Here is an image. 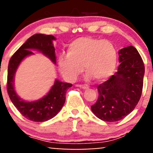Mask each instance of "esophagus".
<instances>
[{"label": "esophagus", "mask_w": 153, "mask_h": 153, "mask_svg": "<svg viewBox=\"0 0 153 153\" xmlns=\"http://www.w3.org/2000/svg\"><path fill=\"white\" fill-rule=\"evenodd\" d=\"M78 86L80 88H82V89H89V86H87L86 84H79V85H78Z\"/></svg>", "instance_id": "esophagus-1"}]
</instances>
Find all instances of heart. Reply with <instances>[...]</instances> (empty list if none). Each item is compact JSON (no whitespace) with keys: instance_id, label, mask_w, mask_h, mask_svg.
Here are the masks:
<instances>
[{"instance_id":"obj_1","label":"heart","mask_w":153,"mask_h":153,"mask_svg":"<svg viewBox=\"0 0 153 153\" xmlns=\"http://www.w3.org/2000/svg\"><path fill=\"white\" fill-rule=\"evenodd\" d=\"M67 52L59 56L58 67L67 81H75L83 67L87 79L104 81L112 75L117 66V49L108 40L89 36L78 38L69 44Z\"/></svg>"}]
</instances>
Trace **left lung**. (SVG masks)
Listing matches in <instances>:
<instances>
[{
    "label": "left lung",
    "mask_w": 153,
    "mask_h": 153,
    "mask_svg": "<svg viewBox=\"0 0 153 153\" xmlns=\"http://www.w3.org/2000/svg\"><path fill=\"white\" fill-rule=\"evenodd\" d=\"M120 64L115 75L97 86L98 98L91 109L105 122L123 120L133 111L141 98L144 65L140 54L133 46L119 52Z\"/></svg>",
    "instance_id": "obj_1"
}]
</instances>
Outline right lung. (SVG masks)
Segmentation results:
<instances>
[{
    "instance_id": "right-lung-1",
    "label": "right lung",
    "mask_w": 153,
    "mask_h": 153,
    "mask_svg": "<svg viewBox=\"0 0 153 153\" xmlns=\"http://www.w3.org/2000/svg\"><path fill=\"white\" fill-rule=\"evenodd\" d=\"M56 38L52 35L34 34L28 39L26 42L13 54L8 66L7 91L9 98L16 108L27 120L33 122H45L51 120L60 111L66 99L67 89L72 86L69 83H63L56 80L54 85L48 94L42 99L34 102H25L16 94L14 89V76L19 64L27 56L33 54L30 50L36 49L42 53L56 63L55 48L53 40Z\"/></svg>"
}]
</instances>
